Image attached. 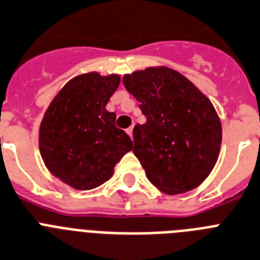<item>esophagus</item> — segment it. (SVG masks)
Segmentation results:
<instances>
[{
  "label": "esophagus",
  "mask_w": 260,
  "mask_h": 260,
  "mask_svg": "<svg viewBox=\"0 0 260 260\" xmlns=\"http://www.w3.org/2000/svg\"><path fill=\"white\" fill-rule=\"evenodd\" d=\"M127 133H128V135H129L131 139H132V136H133V127H129V128H128V129H127Z\"/></svg>",
  "instance_id": "1"
}]
</instances>
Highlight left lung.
<instances>
[{"label":"left lung","mask_w":260,"mask_h":260,"mask_svg":"<svg viewBox=\"0 0 260 260\" xmlns=\"http://www.w3.org/2000/svg\"><path fill=\"white\" fill-rule=\"evenodd\" d=\"M123 83L146 117L133 128V153L149 182L168 195L200 186L217 162L222 140L208 96L168 67L135 71Z\"/></svg>","instance_id":"left-lung-1"}]
</instances>
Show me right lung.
<instances>
[{
    "label": "right lung",
    "instance_id": "right-lung-1",
    "mask_svg": "<svg viewBox=\"0 0 260 260\" xmlns=\"http://www.w3.org/2000/svg\"><path fill=\"white\" fill-rule=\"evenodd\" d=\"M120 85L119 74H78L52 99L39 128V150L52 175L74 189L107 182L115 165L132 150L131 137L115 125L106 105Z\"/></svg>",
    "mask_w": 260,
    "mask_h": 260
}]
</instances>
